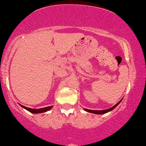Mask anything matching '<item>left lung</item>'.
Instances as JSON below:
<instances>
[{"instance_id": "8db88e82", "label": "left lung", "mask_w": 146, "mask_h": 146, "mask_svg": "<svg viewBox=\"0 0 146 146\" xmlns=\"http://www.w3.org/2000/svg\"><path fill=\"white\" fill-rule=\"evenodd\" d=\"M122 99H121V100H120V101H119L116 105H115V106H114L113 107H112V108H109V109L103 110H88V109H86V108H84V110L86 111V112H91V113L96 114V115H103V114H106V113H107V112H110V111L113 110L115 109V108H116V107L120 103H121V100H122Z\"/></svg>"}]
</instances>
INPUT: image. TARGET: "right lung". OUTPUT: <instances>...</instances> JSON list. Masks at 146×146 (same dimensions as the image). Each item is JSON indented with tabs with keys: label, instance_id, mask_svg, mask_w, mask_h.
Here are the masks:
<instances>
[{
	"label": "right lung",
	"instance_id": "1",
	"mask_svg": "<svg viewBox=\"0 0 146 146\" xmlns=\"http://www.w3.org/2000/svg\"><path fill=\"white\" fill-rule=\"evenodd\" d=\"M22 108H23L24 109L27 110H28L29 112H31V113H34V114H38V113H43V112H47V111H49L51 108H52V106H48V107H46V108H39V109H31V108H27V107L22 106V105L19 104Z\"/></svg>",
	"mask_w": 146,
	"mask_h": 146
}]
</instances>
